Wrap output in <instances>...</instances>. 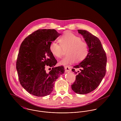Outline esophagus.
<instances>
[{"label":"esophagus","mask_w":121,"mask_h":121,"mask_svg":"<svg viewBox=\"0 0 121 121\" xmlns=\"http://www.w3.org/2000/svg\"><path fill=\"white\" fill-rule=\"evenodd\" d=\"M65 69L66 72H69L71 71V67L69 66H65Z\"/></svg>","instance_id":"34e87169"}]
</instances>
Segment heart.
<instances>
[{"instance_id": "b5f03b06", "label": "heart", "mask_w": 121, "mask_h": 121, "mask_svg": "<svg viewBox=\"0 0 121 121\" xmlns=\"http://www.w3.org/2000/svg\"><path fill=\"white\" fill-rule=\"evenodd\" d=\"M60 44L52 42L49 46V50L52 55L57 58H61L64 50L67 49L68 55L60 62L62 65H68L75 61H83L88 54V48L86 42L73 34L66 32L59 39Z\"/></svg>"}]
</instances>
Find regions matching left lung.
I'll use <instances>...</instances> for the list:
<instances>
[{"mask_svg":"<svg viewBox=\"0 0 121 121\" xmlns=\"http://www.w3.org/2000/svg\"><path fill=\"white\" fill-rule=\"evenodd\" d=\"M83 36L88 47L86 58L72 71L76 74L72 84V89L79 94H86L95 90L100 85L106 72L107 56L99 39L86 30H78ZM80 68V71L76 69Z\"/></svg>","mask_w":121,"mask_h":121,"instance_id":"1","label":"left lung"}]
</instances>
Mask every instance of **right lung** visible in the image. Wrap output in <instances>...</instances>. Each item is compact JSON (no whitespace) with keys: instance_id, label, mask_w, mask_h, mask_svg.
Returning <instances> with one entry per match:
<instances>
[{"instance_id":"1","label":"right lung","mask_w":121,"mask_h":121,"mask_svg":"<svg viewBox=\"0 0 121 121\" xmlns=\"http://www.w3.org/2000/svg\"><path fill=\"white\" fill-rule=\"evenodd\" d=\"M60 34L54 29H39L22 42L16 62L18 79L22 86L36 96L51 94L55 81L64 73L63 66L54 67L57 60L49 46ZM52 67L49 72L45 68Z\"/></svg>"}]
</instances>
